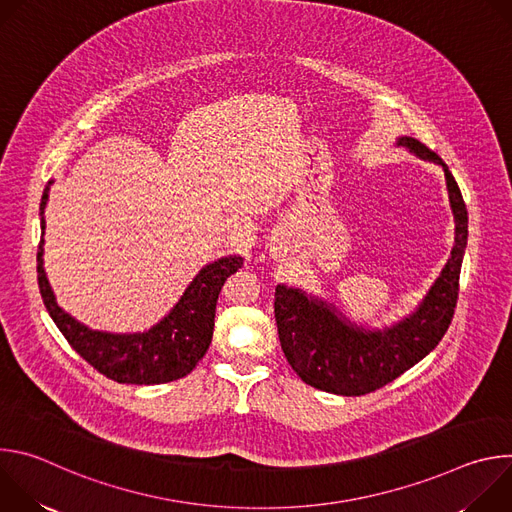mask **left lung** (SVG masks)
<instances>
[{"label":"left lung","mask_w":512,"mask_h":512,"mask_svg":"<svg viewBox=\"0 0 512 512\" xmlns=\"http://www.w3.org/2000/svg\"><path fill=\"white\" fill-rule=\"evenodd\" d=\"M397 145L423 162L442 166L456 225L454 247L417 308L385 328L356 324L334 304L300 287H275L273 308L283 354L306 385L326 393L358 397L395 381L440 344L454 316L468 243V210L440 156L409 135L397 137Z\"/></svg>","instance_id":"8db88e82"}]
</instances>
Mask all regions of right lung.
<instances>
[{
    "instance_id": "obj_1",
    "label": "right lung",
    "mask_w": 512,
    "mask_h": 512,
    "mask_svg": "<svg viewBox=\"0 0 512 512\" xmlns=\"http://www.w3.org/2000/svg\"><path fill=\"white\" fill-rule=\"evenodd\" d=\"M52 184L54 180H50L44 188L40 202L42 239L36 269L44 306L62 336L91 367L117 383L162 385L192 373L212 340L218 291H221L225 279L241 267L243 259L239 255H227L204 265L192 277L174 308H170V312L148 330L131 334L93 330L58 306L46 277L44 208L48 204Z\"/></svg>"
}]
</instances>
